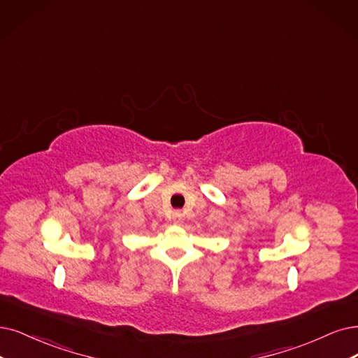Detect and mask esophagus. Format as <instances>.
I'll return each instance as SVG.
<instances>
[{
    "instance_id": "34e87169",
    "label": "esophagus",
    "mask_w": 358,
    "mask_h": 358,
    "mask_svg": "<svg viewBox=\"0 0 358 358\" xmlns=\"http://www.w3.org/2000/svg\"><path fill=\"white\" fill-rule=\"evenodd\" d=\"M181 217H182V214L180 213V210H176V213L172 214V220H174V222H180Z\"/></svg>"
}]
</instances>
